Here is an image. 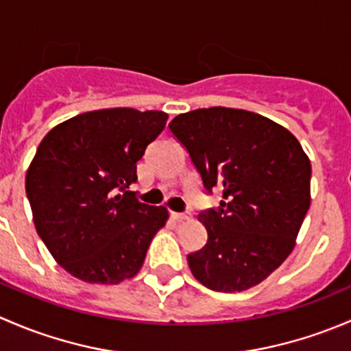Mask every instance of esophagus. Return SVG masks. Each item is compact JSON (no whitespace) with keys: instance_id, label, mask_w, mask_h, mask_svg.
Instances as JSON below:
<instances>
[{"instance_id":"1","label":"esophagus","mask_w":351,"mask_h":351,"mask_svg":"<svg viewBox=\"0 0 351 351\" xmlns=\"http://www.w3.org/2000/svg\"><path fill=\"white\" fill-rule=\"evenodd\" d=\"M173 217H175L176 221H190V219H192V212H173Z\"/></svg>"}]
</instances>
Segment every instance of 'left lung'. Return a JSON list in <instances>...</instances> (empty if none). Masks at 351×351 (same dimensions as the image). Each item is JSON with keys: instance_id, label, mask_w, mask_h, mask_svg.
Segmentation results:
<instances>
[{"instance_id": "left-lung-1", "label": "left lung", "mask_w": 351, "mask_h": 351, "mask_svg": "<svg viewBox=\"0 0 351 351\" xmlns=\"http://www.w3.org/2000/svg\"><path fill=\"white\" fill-rule=\"evenodd\" d=\"M207 195V243L186 256L193 277L215 292H241L277 270L293 250L311 205V161L299 141L258 113L212 107L169 122Z\"/></svg>"}]
</instances>
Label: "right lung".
<instances>
[{
	"label": "right lung",
	"mask_w": 351,
	"mask_h": 351,
	"mask_svg": "<svg viewBox=\"0 0 351 351\" xmlns=\"http://www.w3.org/2000/svg\"><path fill=\"white\" fill-rule=\"evenodd\" d=\"M166 120L158 110H97L42 139L25 190L38 236L73 277L119 284L143 267L168 210L139 202L129 186Z\"/></svg>",
	"instance_id": "right-lung-1"
}]
</instances>
